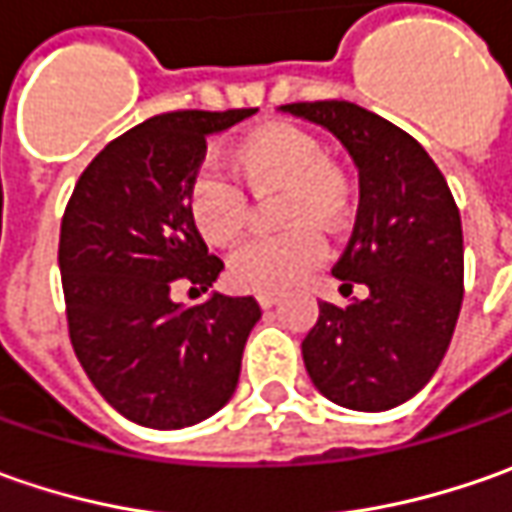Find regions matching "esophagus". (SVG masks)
<instances>
[{
  "label": "esophagus",
  "instance_id": "esophagus-1",
  "mask_svg": "<svg viewBox=\"0 0 512 512\" xmlns=\"http://www.w3.org/2000/svg\"><path fill=\"white\" fill-rule=\"evenodd\" d=\"M256 302L262 307H273L279 302V293H256Z\"/></svg>",
  "mask_w": 512,
  "mask_h": 512
}]
</instances>
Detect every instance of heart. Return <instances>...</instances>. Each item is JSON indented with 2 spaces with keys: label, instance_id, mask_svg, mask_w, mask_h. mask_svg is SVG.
<instances>
[{
  "label": "heart",
  "instance_id": "1",
  "mask_svg": "<svg viewBox=\"0 0 512 512\" xmlns=\"http://www.w3.org/2000/svg\"><path fill=\"white\" fill-rule=\"evenodd\" d=\"M233 168L253 193L282 190L279 222L285 233L253 239L230 259V282L253 293H279L302 282L325 256L322 230H339L350 216V185L330 162L325 142L290 122H270L233 145ZM187 216L196 233L216 247L245 233L250 205L242 187L216 170L187 185Z\"/></svg>",
  "mask_w": 512,
  "mask_h": 512
}]
</instances>
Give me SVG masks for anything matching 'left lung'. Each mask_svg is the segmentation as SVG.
<instances>
[{"label": "left lung", "instance_id": "left-lung-1", "mask_svg": "<svg viewBox=\"0 0 512 512\" xmlns=\"http://www.w3.org/2000/svg\"><path fill=\"white\" fill-rule=\"evenodd\" d=\"M285 113L327 128L359 168V213L333 276L367 285L347 307L319 302L302 342L307 376L330 402L379 413L439 370L464 296L462 216L442 170L402 128L353 102H296Z\"/></svg>", "mask_w": 512, "mask_h": 512}]
</instances>
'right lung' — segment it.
Segmentation results:
<instances>
[{"label": "right lung", "mask_w": 512, "mask_h": 512, "mask_svg": "<svg viewBox=\"0 0 512 512\" xmlns=\"http://www.w3.org/2000/svg\"><path fill=\"white\" fill-rule=\"evenodd\" d=\"M253 113L153 116L105 145L65 207L59 270L70 344L105 402L142 427L179 430L222 410L262 319L253 296L173 302L179 285L205 293L225 270L187 216V185L207 136Z\"/></svg>", "instance_id": "1"}]
</instances>
